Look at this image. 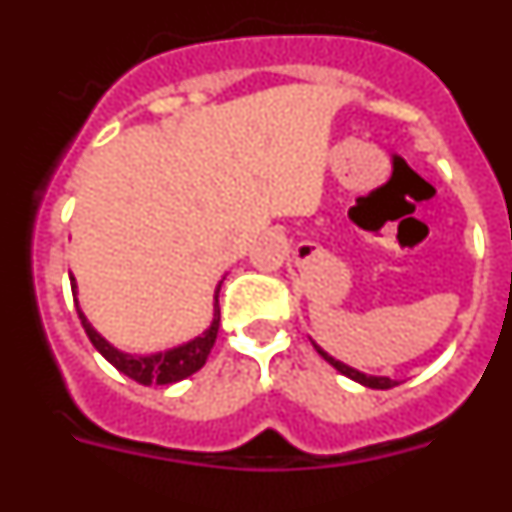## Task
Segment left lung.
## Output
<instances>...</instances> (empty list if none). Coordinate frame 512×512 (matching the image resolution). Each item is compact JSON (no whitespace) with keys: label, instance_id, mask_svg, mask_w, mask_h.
Wrapping results in <instances>:
<instances>
[{"label":"left lung","instance_id":"left-lung-1","mask_svg":"<svg viewBox=\"0 0 512 512\" xmlns=\"http://www.w3.org/2000/svg\"><path fill=\"white\" fill-rule=\"evenodd\" d=\"M312 346H315V343H312ZM315 351H318V354L323 356V359L328 361L330 366H336L338 372L346 374V377H351V379H354V382H361V384H364V387H372V390H390V387L400 384V382H395V379H390V377H369V374H364V372H356V369H351V366L341 364V361H336V359H333V356L325 354V351L320 346H315Z\"/></svg>","mask_w":512,"mask_h":512}]
</instances>
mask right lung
<instances>
[{
	"label": "right lung",
	"instance_id": "add662e5",
	"mask_svg": "<svg viewBox=\"0 0 512 512\" xmlns=\"http://www.w3.org/2000/svg\"><path fill=\"white\" fill-rule=\"evenodd\" d=\"M220 284H217V289H215V318H212L210 328H207L202 336L194 338V341L184 343V346H176V348H171V351H164V354H153V356L122 354V351H117L115 346H110V343L104 341L97 330L87 323V318H84V312L79 310V305H76V310H79L81 325H84V330H87L89 341L94 343V348H97L104 359L115 366L117 372H122L125 377L135 379L138 384H174V382H182V379L192 377L194 372H200L202 366H205L207 356H210L212 346H215L217 328H220V305H217ZM71 292H76L74 279H71Z\"/></svg>",
	"mask_w": 512,
	"mask_h": 512
}]
</instances>
